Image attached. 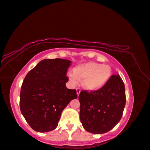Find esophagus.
<instances>
[{
    "mask_svg": "<svg viewBox=\"0 0 150 150\" xmlns=\"http://www.w3.org/2000/svg\"><path fill=\"white\" fill-rule=\"evenodd\" d=\"M76 91H77V96H79V94H80V92H81V90H80L79 88H77V89H76Z\"/></svg>",
    "mask_w": 150,
    "mask_h": 150,
    "instance_id": "obj_1",
    "label": "esophagus"
}]
</instances>
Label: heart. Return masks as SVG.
I'll list each match as a JSON object with an SVG mask.
<instances>
[{
	"instance_id": "heart-1",
	"label": "heart",
	"mask_w": 150,
	"mask_h": 150,
	"mask_svg": "<svg viewBox=\"0 0 150 150\" xmlns=\"http://www.w3.org/2000/svg\"><path fill=\"white\" fill-rule=\"evenodd\" d=\"M112 77V69L108 64L90 62L78 65L74 72L69 74L73 84L83 79L82 86L88 92H94L102 90Z\"/></svg>"
}]
</instances>
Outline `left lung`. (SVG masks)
I'll use <instances>...</instances> for the list:
<instances>
[{
	"label": "left lung",
	"mask_w": 150,
	"mask_h": 150,
	"mask_svg": "<svg viewBox=\"0 0 150 150\" xmlns=\"http://www.w3.org/2000/svg\"><path fill=\"white\" fill-rule=\"evenodd\" d=\"M79 117L83 127L93 134L109 131L121 120L126 105L125 86L119 75H113L105 88L79 96Z\"/></svg>",
	"instance_id": "1"
}]
</instances>
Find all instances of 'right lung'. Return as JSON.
<instances>
[{"label":"right lung","mask_w":150,"mask_h":150,"mask_svg":"<svg viewBox=\"0 0 150 150\" xmlns=\"http://www.w3.org/2000/svg\"><path fill=\"white\" fill-rule=\"evenodd\" d=\"M69 60L45 59L29 71L21 88L20 106L22 114L34 130L50 132L56 128L61 113L73 99L75 90L65 84Z\"/></svg>","instance_id":"right-lung-1"}]
</instances>
